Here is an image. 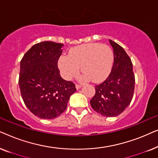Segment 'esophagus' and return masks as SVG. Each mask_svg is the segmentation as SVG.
<instances>
[{
  "mask_svg": "<svg viewBox=\"0 0 158 158\" xmlns=\"http://www.w3.org/2000/svg\"><path fill=\"white\" fill-rule=\"evenodd\" d=\"M75 88H76L77 90H79L80 88H81V85H78V84H76V85H75Z\"/></svg>",
  "mask_w": 158,
  "mask_h": 158,
  "instance_id": "obj_1",
  "label": "esophagus"
}]
</instances>
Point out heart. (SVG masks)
<instances>
[{
    "label": "heart",
    "instance_id": "heart-1",
    "mask_svg": "<svg viewBox=\"0 0 158 158\" xmlns=\"http://www.w3.org/2000/svg\"><path fill=\"white\" fill-rule=\"evenodd\" d=\"M114 53L111 47L104 44L89 43L73 47L68 55H62L58 66L63 77L70 80L78 74L80 67L83 81L100 82L111 72Z\"/></svg>",
    "mask_w": 158,
    "mask_h": 158
}]
</instances>
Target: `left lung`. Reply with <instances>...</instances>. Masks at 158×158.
Instances as JSON below:
<instances>
[{
  "mask_svg": "<svg viewBox=\"0 0 158 158\" xmlns=\"http://www.w3.org/2000/svg\"><path fill=\"white\" fill-rule=\"evenodd\" d=\"M114 49L111 73L102 83L96 85V94L90 101L94 111L106 117L122 114L130 104L135 90L132 62L117 43L109 40Z\"/></svg>",
  "mask_w": 158,
  "mask_h": 158,
  "instance_id": "1",
  "label": "left lung"
}]
</instances>
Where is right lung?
<instances>
[{
	"label": "right lung",
	"mask_w": 158,
	"mask_h": 158,
	"mask_svg": "<svg viewBox=\"0 0 158 158\" xmlns=\"http://www.w3.org/2000/svg\"><path fill=\"white\" fill-rule=\"evenodd\" d=\"M63 44L42 42L34 44L21 60L19 84L23 102L39 118L52 119L65 111L75 84L62 79L57 61Z\"/></svg>",
	"instance_id": "obj_1"
}]
</instances>
